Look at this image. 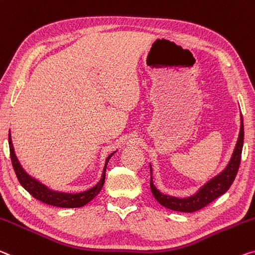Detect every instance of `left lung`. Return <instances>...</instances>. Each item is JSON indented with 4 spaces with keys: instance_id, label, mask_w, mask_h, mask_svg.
<instances>
[{
    "instance_id": "obj_1",
    "label": "left lung",
    "mask_w": 255,
    "mask_h": 255,
    "mask_svg": "<svg viewBox=\"0 0 255 255\" xmlns=\"http://www.w3.org/2000/svg\"><path fill=\"white\" fill-rule=\"evenodd\" d=\"M243 143H244V124H243V117L241 115L240 135H238L235 149H234L233 155L230 157V161L227 164V167H226L224 170L219 173V175L213 177L211 180H209L207 184L202 186V187L195 194H194V195L189 197H185V199L165 195V194L161 193L154 186V183H153V177H152L153 170H152V165L149 164V170H151V181H149V187H151L153 196L155 197V200L159 202L161 205H163V207L167 209L173 210V211L195 212L197 210L207 207L209 203H211L212 201H215L217 197L221 196L222 194L227 192L230 186H232L233 181L235 180V177L237 175L238 168H240V163H241Z\"/></svg>"
}]
</instances>
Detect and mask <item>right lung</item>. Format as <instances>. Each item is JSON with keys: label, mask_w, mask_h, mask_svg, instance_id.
Here are the masks:
<instances>
[{"label": "right lung", "mask_w": 255, "mask_h": 255, "mask_svg": "<svg viewBox=\"0 0 255 255\" xmlns=\"http://www.w3.org/2000/svg\"><path fill=\"white\" fill-rule=\"evenodd\" d=\"M9 148H10V156H11V162L13 165L14 172L17 175V178L19 183L26 191L30 194L31 196L35 197L36 200H38L43 203L53 205V207H59V208H82L84 205L95 199L96 196L99 195V193L102 189L104 185V180H106V170L109 160L111 159V156L115 154L116 151L111 153L110 155L107 157L106 160V165L103 168V173L102 178L96 184L94 187H92L87 191L82 192V193H63V192H58L53 191V189H50L44 184L40 183L37 179H35L34 177L25 171V169L22 168V165L20 164L17 155L14 153L13 145H12V139H11V134L9 131Z\"/></svg>", "instance_id": "right-lung-1"}]
</instances>
